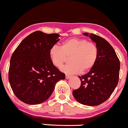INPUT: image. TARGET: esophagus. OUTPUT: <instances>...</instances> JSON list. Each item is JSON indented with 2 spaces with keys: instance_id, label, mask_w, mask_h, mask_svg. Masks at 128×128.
<instances>
[{
  "instance_id": "obj_1",
  "label": "esophagus",
  "mask_w": 128,
  "mask_h": 128,
  "mask_svg": "<svg viewBox=\"0 0 128 128\" xmlns=\"http://www.w3.org/2000/svg\"><path fill=\"white\" fill-rule=\"evenodd\" d=\"M71 78V76H69V75H66V76H65V78L66 79H69V78Z\"/></svg>"
}]
</instances>
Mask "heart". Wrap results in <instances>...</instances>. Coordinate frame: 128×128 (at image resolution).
I'll return each mask as SVG.
<instances>
[{"mask_svg":"<svg viewBox=\"0 0 128 128\" xmlns=\"http://www.w3.org/2000/svg\"><path fill=\"white\" fill-rule=\"evenodd\" d=\"M52 63L61 68L70 57L71 62L65 65L63 70L68 74L86 72L95 65L98 58V48L93 42L84 38H73L63 41L61 48L52 46L49 51Z\"/></svg>","mask_w":128,"mask_h":128,"instance_id":"obj_1","label":"heart"}]
</instances>
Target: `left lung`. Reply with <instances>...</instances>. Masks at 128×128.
Wrapping results in <instances>:
<instances>
[{"mask_svg": "<svg viewBox=\"0 0 128 128\" xmlns=\"http://www.w3.org/2000/svg\"><path fill=\"white\" fill-rule=\"evenodd\" d=\"M88 36V33H84ZM98 48L95 65L84 76H79L80 87L72 91L74 97L82 104L95 106L106 101L118 82L120 61L110 42L97 35L90 34Z\"/></svg>", "mask_w": 128, "mask_h": 128, "instance_id": "8db88e82", "label": "left lung"}]
</instances>
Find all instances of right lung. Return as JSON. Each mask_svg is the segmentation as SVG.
Listing matches in <instances>:
<instances>
[{
    "label": "right lung",
    "instance_id": "1",
    "mask_svg": "<svg viewBox=\"0 0 128 128\" xmlns=\"http://www.w3.org/2000/svg\"><path fill=\"white\" fill-rule=\"evenodd\" d=\"M59 37L58 34L34 32L21 41L12 54L8 79L15 95L24 103H42L52 94L56 84L65 79V74L53 65L49 56Z\"/></svg>",
    "mask_w": 128,
    "mask_h": 128
}]
</instances>
